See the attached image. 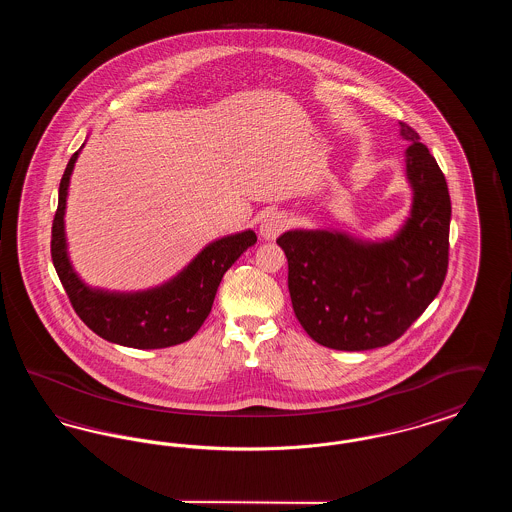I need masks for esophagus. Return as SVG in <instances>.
<instances>
[{
    "instance_id": "obj_1",
    "label": "esophagus",
    "mask_w": 512,
    "mask_h": 512,
    "mask_svg": "<svg viewBox=\"0 0 512 512\" xmlns=\"http://www.w3.org/2000/svg\"><path fill=\"white\" fill-rule=\"evenodd\" d=\"M284 228H286V217L282 213H270L261 220V236L265 240H274L284 232Z\"/></svg>"
}]
</instances>
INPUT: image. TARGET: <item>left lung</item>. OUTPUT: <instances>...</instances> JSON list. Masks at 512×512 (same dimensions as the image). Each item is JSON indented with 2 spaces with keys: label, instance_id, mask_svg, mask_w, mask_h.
<instances>
[{
  "label": "left lung",
  "instance_id": "1",
  "mask_svg": "<svg viewBox=\"0 0 512 512\" xmlns=\"http://www.w3.org/2000/svg\"><path fill=\"white\" fill-rule=\"evenodd\" d=\"M401 136L413 184L411 219L382 244L340 232L293 230L276 244L288 257L293 313L313 340L366 351L401 338L438 295L449 265L451 199L445 176L407 122Z\"/></svg>",
  "mask_w": 512,
  "mask_h": 512
}]
</instances>
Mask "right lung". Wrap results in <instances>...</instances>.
I'll return each mask as SVG.
<instances>
[{"label": "right lung", "instance_id": "add662e5", "mask_svg": "<svg viewBox=\"0 0 512 512\" xmlns=\"http://www.w3.org/2000/svg\"><path fill=\"white\" fill-rule=\"evenodd\" d=\"M74 153L59 184V203L51 226V261L74 313L99 338L136 349H161L188 341L209 317L224 272L257 242L253 230L226 236L205 247L172 282L142 293L94 292L84 286L67 257L63 215Z\"/></svg>", "mask_w": 512, "mask_h": 512}]
</instances>
